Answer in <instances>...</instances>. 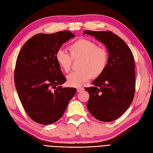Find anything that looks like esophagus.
Wrapping results in <instances>:
<instances>
[{
  "label": "esophagus",
  "mask_w": 153,
  "mask_h": 153,
  "mask_svg": "<svg viewBox=\"0 0 153 153\" xmlns=\"http://www.w3.org/2000/svg\"><path fill=\"white\" fill-rule=\"evenodd\" d=\"M84 88L82 87H78L77 88V92H82V91H84Z\"/></svg>",
  "instance_id": "obj_1"
}]
</instances>
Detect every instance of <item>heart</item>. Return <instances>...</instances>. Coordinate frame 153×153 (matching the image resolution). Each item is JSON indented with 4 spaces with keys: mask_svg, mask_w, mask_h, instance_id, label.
Returning <instances> with one entry per match:
<instances>
[{
    "mask_svg": "<svg viewBox=\"0 0 153 153\" xmlns=\"http://www.w3.org/2000/svg\"><path fill=\"white\" fill-rule=\"evenodd\" d=\"M69 55L65 50L59 49L55 53V60L63 71L70 70L73 60L80 59L79 71L72 72L67 76V83L71 87H78L90 78H96L102 74L107 66L108 53L105 48L98 47L93 41L80 39L68 46Z\"/></svg>",
    "mask_w": 153,
    "mask_h": 153,
    "instance_id": "1",
    "label": "heart"
}]
</instances>
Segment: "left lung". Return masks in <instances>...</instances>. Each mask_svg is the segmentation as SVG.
<instances>
[{
	"instance_id": "1",
	"label": "left lung",
	"mask_w": 153,
	"mask_h": 153,
	"mask_svg": "<svg viewBox=\"0 0 153 153\" xmlns=\"http://www.w3.org/2000/svg\"><path fill=\"white\" fill-rule=\"evenodd\" d=\"M84 33L103 43L109 55L107 66L92 82L94 86L85 88L90 96L87 108L101 121H114L126 112L135 95L133 55L124 40L112 32L85 30Z\"/></svg>"
}]
</instances>
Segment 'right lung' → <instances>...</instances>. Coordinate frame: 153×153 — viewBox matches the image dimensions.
I'll list each match as a JSON object with an SVG mask.
<instances>
[{"label":"right lung","instance_id":"add662e5","mask_svg":"<svg viewBox=\"0 0 153 153\" xmlns=\"http://www.w3.org/2000/svg\"><path fill=\"white\" fill-rule=\"evenodd\" d=\"M75 36L69 30L37 34L18 53L14 73L15 87L25 112L36 123L57 121L76 93L75 88L59 86L66 79L55 60L57 51ZM56 85L57 89L51 91Z\"/></svg>","mask_w":153,"mask_h":153}]
</instances>
